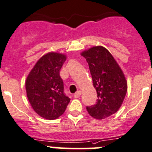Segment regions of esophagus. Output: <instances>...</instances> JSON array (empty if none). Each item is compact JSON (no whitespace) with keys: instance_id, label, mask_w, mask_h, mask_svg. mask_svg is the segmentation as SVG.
<instances>
[{"instance_id":"obj_1","label":"esophagus","mask_w":152,"mask_h":152,"mask_svg":"<svg viewBox=\"0 0 152 152\" xmlns=\"http://www.w3.org/2000/svg\"><path fill=\"white\" fill-rule=\"evenodd\" d=\"M80 96H81V91L80 90H79V91H77L76 93H75L73 96H74V98L77 99V98H79Z\"/></svg>"}]
</instances>
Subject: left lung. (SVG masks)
<instances>
[{
    "instance_id": "8db88e82",
    "label": "left lung",
    "mask_w": 152,
    "mask_h": 152,
    "mask_svg": "<svg viewBox=\"0 0 152 152\" xmlns=\"http://www.w3.org/2000/svg\"><path fill=\"white\" fill-rule=\"evenodd\" d=\"M89 65L93 86L97 92L95 104L87 107L92 117L103 119L115 113L127 91V83L121 69L108 50L93 47L82 53Z\"/></svg>"
}]
</instances>
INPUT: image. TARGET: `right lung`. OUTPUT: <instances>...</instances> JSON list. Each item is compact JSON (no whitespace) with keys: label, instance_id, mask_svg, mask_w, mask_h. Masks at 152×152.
Listing matches in <instances>:
<instances>
[{"label":"right lung","instance_id":"1","mask_svg":"<svg viewBox=\"0 0 152 152\" xmlns=\"http://www.w3.org/2000/svg\"><path fill=\"white\" fill-rule=\"evenodd\" d=\"M65 59L63 54L47 53L39 59L27 77L26 89L29 102L34 110L45 119L59 118L70 102L59 75Z\"/></svg>","mask_w":152,"mask_h":152}]
</instances>
